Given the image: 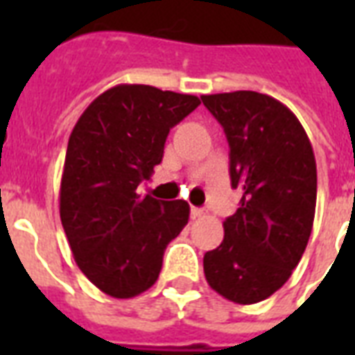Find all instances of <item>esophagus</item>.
I'll list each match as a JSON object with an SVG mask.
<instances>
[{
  "label": "esophagus",
  "instance_id": "1",
  "mask_svg": "<svg viewBox=\"0 0 355 355\" xmlns=\"http://www.w3.org/2000/svg\"><path fill=\"white\" fill-rule=\"evenodd\" d=\"M206 214L205 208H197V206H191V217L197 219V217H202Z\"/></svg>",
  "mask_w": 355,
  "mask_h": 355
}]
</instances>
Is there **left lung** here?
Segmentation results:
<instances>
[{
    "instance_id": "left-lung-1",
    "label": "left lung",
    "mask_w": 355,
    "mask_h": 355,
    "mask_svg": "<svg viewBox=\"0 0 355 355\" xmlns=\"http://www.w3.org/2000/svg\"><path fill=\"white\" fill-rule=\"evenodd\" d=\"M230 147V180L243 197L223 223L225 239L205 254L214 291L236 304L269 298L291 276L311 236L317 164L298 118L250 90L200 96Z\"/></svg>"
}]
</instances>
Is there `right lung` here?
<instances>
[{
	"instance_id": "right-lung-1",
	"label": "right lung",
	"mask_w": 355,
	"mask_h": 355,
	"mask_svg": "<svg viewBox=\"0 0 355 355\" xmlns=\"http://www.w3.org/2000/svg\"><path fill=\"white\" fill-rule=\"evenodd\" d=\"M200 105L197 96L118 85L88 105L69 134L60 221L79 269L114 298L147 291L164 250L188 225L186 200L139 195L164 156L169 130Z\"/></svg>"
}]
</instances>
